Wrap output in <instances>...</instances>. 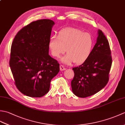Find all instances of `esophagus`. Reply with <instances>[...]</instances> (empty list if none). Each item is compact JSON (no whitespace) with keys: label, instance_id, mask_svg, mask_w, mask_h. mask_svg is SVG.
Returning a JSON list of instances; mask_svg holds the SVG:
<instances>
[{"label":"esophagus","instance_id":"obj_1","mask_svg":"<svg viewBox=\"0 0 125 125\" xmlns=\"http://www.w3.org/2000/svg\"><path fill=\"white\" fill-rule=\"evenodd\" d=\"M60 70H61V71L65 70L66 69V68H65L64 66V65H60Z\"/></svg>","mask_w":125,"mask_h":125}]
</instances>
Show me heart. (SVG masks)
Instances as JSON below:
<instances>
[{
  "label": "heart",
  "instance_id": "b5f03b06",
  "mask_svg": "<svg viewBox=\"0 0 125 125\" xmlns=\"http://www.w3.org/2000/svg\"><path fill=\"white\" fill-rule=\"evenodd\" d=\"M94 40L89 33L76 28H69L60 31L58 37L52 36L49 47L52 55L56 58L67 52L61 58L62 63L70 64L74 62L82 64L87 60L92 51Z\"/></svg>",
  "mask_w": 125,
  "mask_h": 125
}]
</instances>
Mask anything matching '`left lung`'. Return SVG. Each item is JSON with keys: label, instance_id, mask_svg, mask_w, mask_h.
<instances>
[{"label": "left lung", "instance_id": "obj_1", "mask_svg": "<svg viewBox=\"0 0 125 125\" xmlns=\"http://www.w3.org/2000/svg\"><path fill=\"white\" fill-rule=\"evenodd\" d=\"M96 43L87 60L73 68L71 88L74 94L85 98L96 94L107 84L112 60L109 43L103 31H98Z\"/></svg>", "mask_w": 125, "mask_h": 125}]
</instances>
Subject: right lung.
<instances>
[{"instance_id": "add662e5", "label": "right lung", "mask_w": 125, "mask_h": 125, "mask_svg": "<svg viewBox=\"0 0 125 125\" xmlns=\"http://www.w3.org/2000/svg\"><path fill=\"white\" fill-rule=\"evenodd\" d=\"M52 20L31 22L19 31L10 49V67L15 84L27 96L41 97L48 92L60 64L49 55Z\"/></svg>"}]
</instances>
